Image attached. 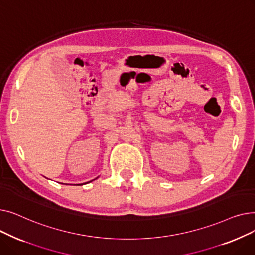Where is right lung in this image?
I'll return each instance as SVG.
<instances>
[{
    "instance_id": "obj_1",
    "label": "right lung",
    "mask_w": 255,
    "mask_h": 255,
    "mask_svg": "<svg viewBox=\"0 0 255 255\" xmlns=\"http://www.w3.org/2000/svg\"><path fill=\"white\" fill-rule=\"evenodd\" d=\"M97 179V178H96ZM90 182H92V181H90ZM77 185H83V184H77Z\"/></svg>"
}]
</instances>
